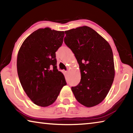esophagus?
Returning <instances> with one entry per match:
<instances>
[{
  "instance_id": "obj_1",
  "label": "esophagus",
  "mask_w": 133,
  "mask_h": 133,
  "mask_svg": "<svg viewBox=\"0 0 133 133\" xmlns=\"http://www.w3.org/2000/svg\"><path fill=\"white\" fill-rule=\"evenodd\" d=\"M64 73H65V75H66V76H67V75H68V74H69V71H68V70L65 71H64Z\"/></svg>"
}]
</instances>
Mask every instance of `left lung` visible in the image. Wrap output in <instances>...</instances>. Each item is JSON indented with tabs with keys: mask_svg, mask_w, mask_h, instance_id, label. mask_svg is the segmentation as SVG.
<instances>
[{
	"mask_svg": "<svg viewBox=\"0 0 133 133\" xmlns=\"http://www.w3.org/2000/svg\"><path fill=\"white\" fill-rule=\"evenodd\" d=\"M64 41L79 64L80 83L71 90L85 107L100 103L107 95L114 78L112 49L104 38L93 29L83 26L65 31Z\"/></svg>",
	"mask_w": 133,
	"mask_h": 133,
	"instance_id": "8db88e82",
	"label": "left lung"
}]
</instances>
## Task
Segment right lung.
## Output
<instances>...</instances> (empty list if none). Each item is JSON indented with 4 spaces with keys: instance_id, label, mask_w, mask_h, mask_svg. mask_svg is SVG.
I'll return each instance as SVG.
<instances>
[{
    "instance_id": "right-lung-1",
    "label": "right lung",
    "mask_w": 133,
    "mask_h": 133,
    "mask_svg": "<svg viewBox=\"0 0 133 133\" xmlns=\"http://www.w3.org/2000/svg\"><path fill=\"white\" fill-rule=\"evenodd\" d=\"M64 31L39 29L26 38L17 58L18 76L24 91L35 104L49 106L66 85L57 68L56 51L62 45Z\"/></svg>"
}]
</instances>
